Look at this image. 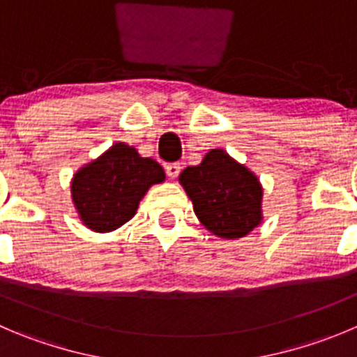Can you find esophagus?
I'll return each mask as SVG.
<instances>
[{
  "mask_svg": "<svg viewBox=\"0 0 357 357\" xmlns=\"http://www.w3.org/2000/svg\"><path fill=\"white\" fill-rule=\"evenodd\" d=\"M181 168L182 166L178 165V162H168V165L165 166L166 175H168L169 178H176V176H178V173H181Z\"/></svg>",
  "mask_w": 357,
  "mask_h": 357,
  "instance_id": "esophagus-1",
  "label": "esophagus"
}]
</instances>
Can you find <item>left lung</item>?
I'll return each mask as SVG.
<instances>
[{
  "instance_id": "8db88e82",
  "label": "left lung",
  "mask_w": 357,
  "mask_h": 357,
  "mask_svg": "<svg viewBox=\"0 0 357 357\" xmlns=\"http://www.w3.org/2000/svg\"><path fill=\"white\" fill-rule=\"evenodd\" d=\"M178 182L199 222L219 238H242L263 222L259 178L222 149H212L198 166H188Z\"/></svg>"
}]
</instances>
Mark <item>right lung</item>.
Segmentation results:
<instances>
[{
  "label": "right lung",
  "mask_w": 357,
  "mask_h": 357,
  "mask_svg": "<svg viewBox=\"0 0 357 357\" xmlns=\"http://www.w3.org/2000/svg\"><path fill=\"white\" fill-rule=\"evenodd\" d=\"M165 178L158 161L142 158L135 147L117 142L75 173L71 199L84 226L108 233L128 222L149 188Z\"/></svg>",
  "instance_id": "1"
}]
</instances>
